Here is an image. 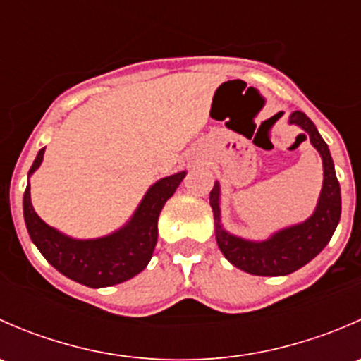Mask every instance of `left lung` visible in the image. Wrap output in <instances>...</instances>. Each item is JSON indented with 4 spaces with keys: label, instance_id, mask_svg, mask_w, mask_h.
<instances>
[{
    "label": "left lung",
    "instance_id": "1",
    "mask_svg": "<svg viewBox=\"0 0 361 361\" xmlns=\"http://www.w3.org/2000/svg\"><path fill=\"white\" fill-rule=\"evenodd\" d=\"M290 123H297L309 134L311 143L323 159L322 195L314 214L309 220L278 232L269 241L250 243L234 238L221 228L218 183H214L213 190L209 192V204L213 207L214 227H216V243L221 253L232 265L255 276H285L300 269L329 245L341 220V187L329 147L305 113L293 111Z\"/></svg>",
    "mask_w": 361,
    "mask_h": 361
}]
</instances>
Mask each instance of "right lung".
Masks as SVG:
<instances>
[{"label": "right lung", "mask_w": 361, "mask_h": 361, "mask_svg": "<svg viewBox=\"0 0 361 361\" xmlns=\"http://www.w3.org/2000/svg\"><path fill=\"white\" fill-rule=\"evenodd\" d=\"M43 152L45 148L38 152L29 174L38 169ZM183 178L185 173L162 178L147 192L143 202L126 227L108 238L92 241H76L49 227L32 209L27 185L24 192V220L29 238L39 253L61 274L73 281L90 288L118 285L140 274L148 265L157 245L160 211Z\"/></svg>", "instance_id": "add662e5"}]
</instances>
